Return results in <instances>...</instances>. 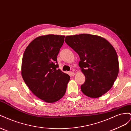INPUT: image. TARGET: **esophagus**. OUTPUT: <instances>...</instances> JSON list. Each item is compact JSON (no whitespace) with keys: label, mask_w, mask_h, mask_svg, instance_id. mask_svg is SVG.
<instances>
[{"label":"esophagus","mask_w":131,"mask_h":131,"mask_svg":"<svg viewBox=\"0 0 131 131\" xmlns=\"http://www.w3.org/2000/svg\"><path fill=\"white\" fill-rule=\"evenodd\" d=\"M69 75H70V76H71V77H73V76H74L75 73L73 72H70Z\"/></svg>","instance_id":"1"}]
</instances>
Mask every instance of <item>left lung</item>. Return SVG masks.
Returning <instances> with one entry per match:
<instances>
[{
  "label": "left lung",
  "mask_w": 131,
  "mask_h": 131,
  "mask_svg": "<svg viewBox=\"0 0 131 131\" xmlns=\"http://www.w3.org/2000/svg\"><path fill=\"white\" fill-rule=\"evenodd\" d=\"M65 42L80 57L79 65L85 76L81 90L91 98L102 96L112 88L118 73L115 50L106 39L88 34L67 36Z\"/></svg>",
  "instance_id": "8db88e82"
}]
</instances>
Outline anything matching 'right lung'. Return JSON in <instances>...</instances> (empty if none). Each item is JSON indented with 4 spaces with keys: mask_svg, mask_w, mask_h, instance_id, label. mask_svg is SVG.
Listing matches in <instances>:
<instances>
[{
    "mask_svg": "<svg viewBox=\"0 0 131 131\" xmlns=\"http://www.w3.org/2000/svg\"><path fill=\"white\" fill-rule=\"evenodd\" d=\"M65 36L49 34L37 37L27 47L22 62V76L35 96L53 103L64 96L70 80L58 69L57 55Z\"/></svg>",
    "mask_w": 131,
    "mask_h": 131,
    "instance_id": "obj_1",
    "label": "right lung"
}]
</instances>
